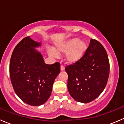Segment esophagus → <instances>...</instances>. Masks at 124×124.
<instances>
[{"label": "esophagus", "instance_id": "1", "mask_svg": "<svg viewBox=\"0 0 124 124\" xmlns=\"http://www.w3.org/2000/svg\"><path fill=\"white\" fill-rule=\"evenodd\" d=\"M61 70H62V71H63V70H65V67L63 65H61Z\"/></svg>", "mask_w": 124, "mask_h": 124}]
</instances>
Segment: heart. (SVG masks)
<instances>
[{"mask_svg": "<svg viewBox=\"0 0 124 124\" xmlns=\"http://www.w3.org/2000/svg\"><path fill=\"white\" fill-rule=\"evenodd\" d=\"M87 48V43L77 38L70 39L56 46V50H50L48 52L50 56L57 57L58 53H66V59L68 62L74 63L79 61L85 54Z\"/></svg>", "mask_w": 124, "mask_h": 124, "instance_id": "heart-1", "label": "heart"}]
</instances>
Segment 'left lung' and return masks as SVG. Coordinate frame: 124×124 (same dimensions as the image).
<instances>
[{
	"mask_svg": "<svg viewBox=\"0 0 124 124\" xmlns=\"http://www.w3.org/2000/svg\"><path fill=\"white\" fill-rule=\"evenodd\" d=\"M65 71L70 95L78 102H91L101 94L107 85L110 71L107 52L100 42L91 39L82 58L67 65Z\"/></svg>",
	"mask_w": 124,
	"mask_h": 124,
	"instance_id": "1",
	"label": "left lung"
}]
</instances>
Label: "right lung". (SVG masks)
<instances>
[{"instance_id":"add662e5","label":"right lung","mask_w":124,"mask_h":124,"mask_svg":"<svg viewBox=\"0 0 124 124\" xmlns=\"http://www.w3.org/2000/svg\"><path fill=\"white\" fill-rule=\"evenodd\" d=\"M39 42L24 38L14 49L9 63V76L16 94L25 103L40 106L47 101L53 82L61 71L59 62L45 63L34 47Z\"/></svg>"}]
</instances>
